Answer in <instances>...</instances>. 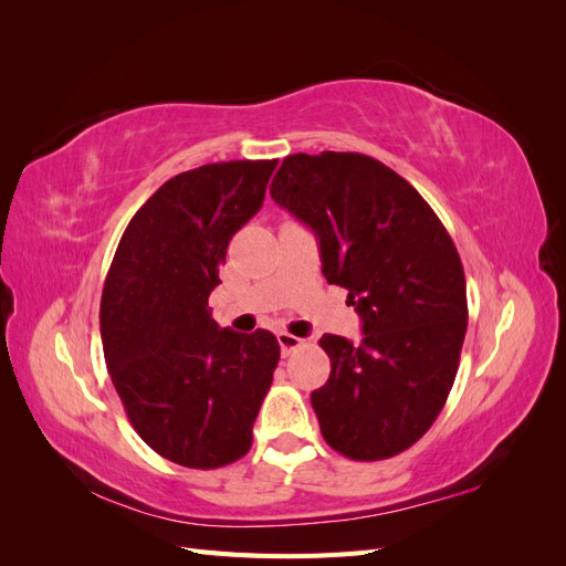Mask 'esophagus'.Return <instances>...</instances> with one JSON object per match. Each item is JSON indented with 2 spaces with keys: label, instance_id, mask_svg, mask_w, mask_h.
I'll return each mask as SVG.
<instances>
[{
  "label": "esophagus",
  "instance_id": "1",
  "mask_svg": "<svg viewBox=\"0 0 566 566\" xmlns=\"http://www.w3.org/2000/svg\"><path fill=\"white\" fill-rule=\"evenodd\" d=\"M279 345H281L283 356H287L290 352L297 349L302 345V339L295 337V335H290V333H279Z\"/></svg>",
  "mask_w": 566,
  "mask_h": 566
}]
</instances>
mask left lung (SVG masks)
I'll list each match as a JSON object with an SVG mask.
<instances>
[{
  "mask_svg": "<svg viewBox=\"0 0 566 566\" xmlns=\"http://www.w3.org/2000/svg\"><path fill=\"white\" fill-rule=\"evenodd\" d=\"M271 198L318 238L323 276L347 287L361 342L323 335L331 378L312 391L328 447L397 455L430 430L468 331L465 273L449 231L394 169L361 153L287 156Z\"/></svg>",
  "mask_w": 566,
  "mask_h": 566,
  "instance_id": "obj_1",
  "label": "left lung"
}]
</instances>
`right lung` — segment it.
Here are the masks:
<instances>
[{
    "label": "right lung",
    "instance_id": "obj_1",
    "mask_svg": "<svg viewBox=\"0 0 566 566\" xmlns=\"http://www.w3.org/2000/svg\"><path fill=\"white\" fill-rule=\"evenodd\" d=\"M279 160H229L165 181L132 217L101 295V339L125 413L184 468L243 458L279 366L269 331L219 328L208 297L233 233L260 212Z\"/></svg>",
    "mask_w": 566,
    "mask_h": 566
}]
</instances>
